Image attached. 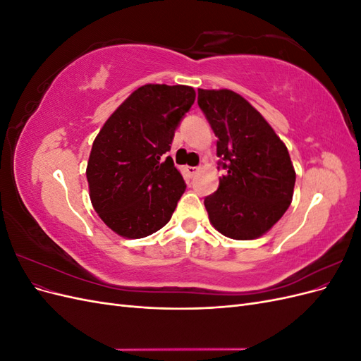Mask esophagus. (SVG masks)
Wrapping results in <instances>:
<instances>
[{
	"mask_svg": "<svg viewBox=\"0 0 361 361\" xmlns=\"http://www.w3.org/2000/svg\"><path fill=\"white\" fill-rule=\"evenodd\" d=\"M197 171H199V167H187V173L190 174V176H191V178H192V176H194V174H195V173H197Z\"/></svg>",
	"mask_w": 361,
	"mask_h": 361,
	"instance_id": "esophagus-1",
	"label": "esophagus"
}]
</instances>
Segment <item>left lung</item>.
<instances>
[{
    "mask_svg": "<svg viewBox=\"0 0 361 361\" xmlns=\"http://www.w3.org/2000/svg\"><path fill=\"white\" fill-rule=\"evenodd\" d=\"M197 102L218 138V166L224 170L218 190L204 199L209 221L227 238L256 239L292 202L295 170L288 147L241 94L199 89Z\"/></svg>",
    "mask_w": 361,
    "mask_h": 361,
    "instance_id": "obj_1",
    "label": "left lung"
}]
</instances>
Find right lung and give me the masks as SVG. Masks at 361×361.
<instances>
[{
    "mask_svg": "<svg viewBox=\"0 0 361 361\" xmlns=\"http://www.w3.org/2000/svg\"><path fill=\"white\" fill-rule=\"evenodd\" d=\"M194 101L192 87L146 84L94 138L85 171L90 200L117 235L145 238L170 221L187 185L166 154Z\"/></svg>",
    "mask_w": 361,
    "mask_h": 361,
    "instance_id": "1",
    "label": "right lung"
}]
</instances>
